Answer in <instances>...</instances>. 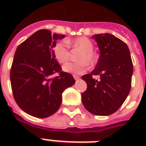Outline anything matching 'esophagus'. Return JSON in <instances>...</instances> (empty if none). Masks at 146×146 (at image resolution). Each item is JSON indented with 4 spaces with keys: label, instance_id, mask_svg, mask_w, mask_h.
<instances>
[{
    "label": "esophagus",
    "instance_id": "1",
    "mask_svg": "<svg viewBox=\"0 0 146 146\" xmlns=\"http://www.w3.org/2000/svg\"><path fill=\"white\" fill-rule=\"evenodd\" d=\"M73 78H74L75 80H78V79H80V76L77 75H73Z\"/></svg>",
    "mask_w": 146,
    "mask_h": 146
}]
</instances>
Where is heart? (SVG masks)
<instances>
[{"instance_id": "heart-1", "label": "heart", "mask_w": 146, "mask_h": 146, "mask_svg": "<svg viewBox=\"0 0 146 146\" xmlns=\"http://www.w3.org/2000/svg\"><path fill=\"white\" fill-rule=\"evenodd\" d=\"M69 45L80 49L82 51L77 58L79 62L68 63L63 66V70L65 72L80 74L84 73L88 69V64L89 65H94L96 63L97 57L93 51V43L86 37H79L73 40L60 41L54 44L53 47V54L58 63L65 64L69 60L70 57Z\"/></svg>"}]
</instances>
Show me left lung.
Segmentation results:
<instances>
[{
	"label": "left lung",
	"instance_id": "left-lung-1",
	"mask_svg": "<svg viewBox=\"0 0 146 146\" xmlns=\"http://www.w3.org/2000/svg\"><path fill=\"white\" fill-rule=\"evenodd\" d=\"M97 42L100 56L96 68L82 76L87 83L82 93V102L95 115L107 116L117 111L131 89L133 65L128 46L114 35L105 33L92 36ZM100 75V81L93 75Z\"/></svg>",
	"mask_w": 146,
	"mask_h": 146
}]
</instances>
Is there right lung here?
Here are the masks:
<instances>
[{"label":"right lung","mask_w":146,"mask_h":146,"mask_svg":"<svg viewBox=\"0 0 146 146\" xmlns=\"http://www.w3.org/2000/svg\"><path fill=\"white\" fill-rule=\"evenodd\" d=\"M64 35L48 29L37 31L17 47L10 69L13 96L26 113L48 117L59 109L62 93L75 83L73 76L62 71L53 47ZM58 76L52 77L54 73Z\"/></svg>","instance_id":"right-lung-1"}]
</instances>
